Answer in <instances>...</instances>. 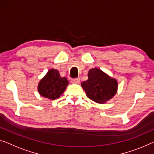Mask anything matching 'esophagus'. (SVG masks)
Here are the masks:
<instances>
[{
	"mask_svg": "<svg viewBox=\"0 0 154 154\" xmlns=\"http://www.w3.org/2000/svg\"><path fill=\"white\" fill-rule=\"evenodd\" d=\"M71 82L72 84H79L80 83V80L79 79H73L71 80Z\"/></svg>",
	"mask_w": 154,
	"mask_h": 154,
	"instance_id": "34e87169",
	"label": "esophagus"
}]
</instances>
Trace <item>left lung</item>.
Wrapping results in <instances>:
<instances>
[{
  "label": "left lung",
  "mask_w": 154,
  "mask_h": 154,
  "mask_svg": "<svg viewBox=\"0 0 154 154\" xmlns=\"http://www.w3.org/2000/svg\"><path fill=\"white\" fill-rule=\"evenodd\" d=\"M82 87L86 96L99 104H105L115 96L118 89V82L100 69H90L88 79L82 82Z\"/></svg>",
  "instance_id": "obj_1"
}]
</instances>
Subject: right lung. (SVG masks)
Instances as JSON below:
<instances>
[{
    "label": "right lung",
    "instance_id": "obj_1",
    "mask_svg": "<svg viewBox=\"0 0 154 154\" xmlns=\"http://www.w3.org/2000/svg\"><path fill=\"white\" fill-rule=\"evenodd\" d=\"M69 82L61 77L56 69H50L39 82L38 91L40 96L49 100L57 99L65 91Z\"/></svg>",
    "mask_w": 154,
    "mask_h": 154
}]
</instances>
